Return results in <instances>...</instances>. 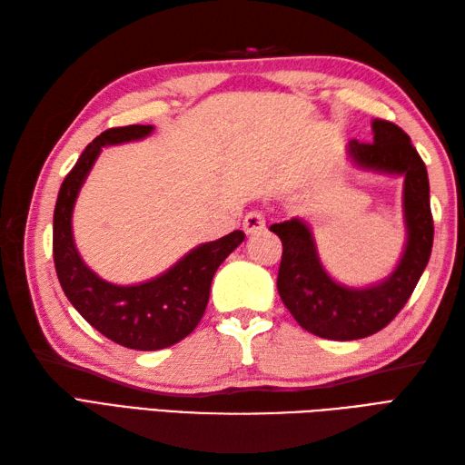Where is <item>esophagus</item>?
Instances as JSON below:
<instances>
[{"instance_id": "obj_1", "label": "esophagus", "mask_w": 465, "mask_h": 465, "mask_svg": "<svg viewBox=\"0 0 465 465\" xmlns=\"http://www.w3.org/2000/svg\"><path fill=\"white\" fill-rule=\"evenodd\" d=\"M243 230L245 233H260L265 230V215L260 210H252L243 217Z\"/></svg>"}]
</instances>
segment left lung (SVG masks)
I'll return each instance as SVG.
<instances>
[{"label": "left lung", "instance_id": "1", "mask_svg": "<svg viewBox=\"0 0 465 465\" xmlns=\"http://www.w3.org/2000/svg\"><path fill=\"white\" fill-rule=\"evenodd\" d=\"M371 127L373 142H350L348 153L353 163L363 170L403 175L408 243L388 280L371 288H343L323 270L313 235L302 220L293 217L270 225L283 245L280 298L303 330L325 340H361L383 330L408 303L431 255L433 217L426 163L400 125L373 120Z\"/></svg>", "mask_w": 465, "mask_h": 465}]
</instances>
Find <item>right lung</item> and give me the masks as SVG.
Instances as JSON below:
<instances>
[{"instance_id":"right-lung-1","label":"right lung","mask_w":465,"mask_h":465,"mask_svg":"<svg viewBox=\"0 0 465 465\" xmlns=\"http://www.w3.org/2000/svg\"><path fill=\"white\" fill-rule=\"evenodd\" d=\"M152 130V125H125L97 135L65 175L54 212V263L67 300L107 340L140 351L170 348L195 330L207 308L215 270L245 238L243 232L235 230L197 245L173 268L137 285L104 282L87 268L72 233V212L80 187L104 145L142 140Z\"/></svg>"}]
</instances>
